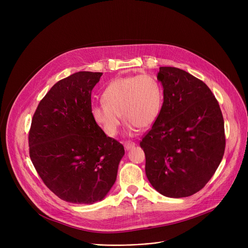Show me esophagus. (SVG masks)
Wrapping results in <instances>:
<instances>
[{
    "label": "esophagus",
    "mask_w": 248,
    "mask_h": 248,
    "mask_svg": "<svg viewBox=\"0 0 248 248\" xmlns=\"http://www.w3.org/2000/svg\"><path fill=\"white\" fill-rule=\"evenodd\" d=\"M124 146V149L126 151H128V150H131L132 148H134L136 146V144H135V142H132V141H125Z\"/></svg>",
    "instance_id": "1"
}]
</instances>
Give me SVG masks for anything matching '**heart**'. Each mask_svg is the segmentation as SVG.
Here are the masks:
<instances>
[{
    "mask_svg": "<svg viewBox=\"0 0 248 248\" xmlns=\"http://www.w3.org/2000/svg\"><path fill=\"white\" fill-rule=\"evenodd\" d=\"M103 104L90 109L101 131L114 137L121 125V115L129 134L151 127L162 111L163 90L155 78L147 75L120 77L112 80L101 95Z\"/></svg>",
    "mask_w": 248,
    "mask_h": 248,
    "instance_id": "b5f03b06",
    "label": "heart"
}]
</instances>
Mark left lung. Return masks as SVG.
Listing matches in <instances>:
<instances>
[{"instance_id":"8db88e82","label":"left lung","mask_w":248,"mask_h":248,"mask_svg":"<svg viewBox=\"0 0 248 248\" xmlns=\"http://www.w3.org/2000/svg\"><path fill=\"white\" fill-rule=\"evenodd\" d=\"M162 111L140 142L151 185L170 198L200 191L225 150L224 121L218 101L203 81L176 67H160Z\"/></svg>"}]
</instances>
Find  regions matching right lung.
Returning <instances> with one entry per match:
<instances>
[{"mask_svg": "<svg viewBox=\"0 0 248 248\" xmlns=\"http://www.w3.org/2000/svg\"><path fill=\"white\" fill-rule=\"evenodd\" d=\"M101 72L79 71L58 81L33 115L30 158L44 184L74 204H93L107 196L124 155L91 116V91Z\"/></svg>", "mask_w": 248, "mask_h": 248, "instance_id": "add662e5", "label": "right lung"}]
</instances>
